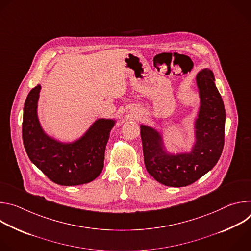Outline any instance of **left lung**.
Segmentation results:
<instances>
[{
  "mask_svg": "<svg viewBox=\"0 0 251 251\" xmlns=\"http://www.w3.org/2000/svg\"><path fill=\"white\" fill-rule=\"evenodd\" d=\"M201 107L196 122V144L190 154L167 155L160 134L141 126L144 162L148 173L169 187L189 186L218 163L225 145L226 110L223 98L214 84L212 71L205 68L198 74Z\"/></svg>",
  "mask_w": 251,
  "mask_h": 251,
  "instance_id": "obj_1",
  "label": "left lung"
}]
</instances>
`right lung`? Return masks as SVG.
Instances as JSON below:
<instances>
[{
  "label": "right lung",
  "instance_id": "right-lung-1",
  "mask_svg": "<svg viewBox=\"0 0 251 251\" xmlns=\"http://www.w3.org/2000/svg\"><path fill=\"white\" fill-rule=\"evenodd\" d=\"M41 85L32 88L25 102L23 142L29 160L50 181L60 186L87 184L100 175L113 120L99 119L73 144H62L47 136L38 119Z\"/></svg>",
  "mask_w": 251,
  "mask_h": 251
}]
</instances>
